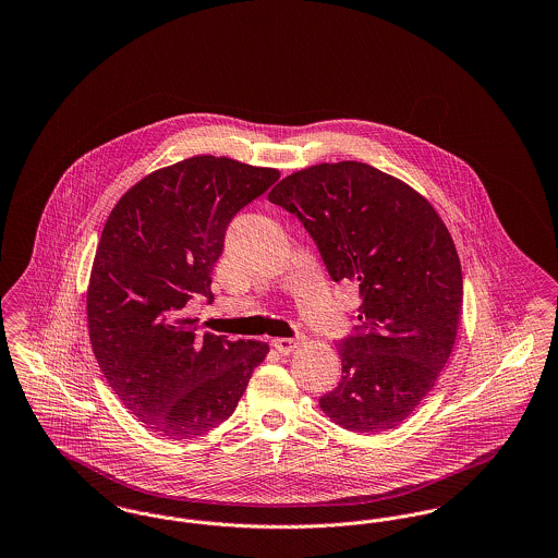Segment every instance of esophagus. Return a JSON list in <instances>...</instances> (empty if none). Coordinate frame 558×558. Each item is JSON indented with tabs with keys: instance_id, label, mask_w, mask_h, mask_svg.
<instances>
[{
	"instance_id": "1",
	"label": "esophagus",
	"mask_w": 558,
	"mask_h": 558,
	"mask_svg": "<svg viewBox=\"0 0 558 558\" xmlns=\"http://www.w3.org/2000/svg\"><path fill=\"white\" fill-rule=\"evenodd\" d=\"M299 337L296 339H271V345L274 349L278 351V353H282V355H289L294 347L299 345Z\"/></svg>"
}]
</instances>
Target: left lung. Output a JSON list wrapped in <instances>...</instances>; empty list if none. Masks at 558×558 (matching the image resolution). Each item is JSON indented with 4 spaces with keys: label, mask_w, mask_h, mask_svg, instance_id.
Listing matches in <instances>:
<instances>
[{
    "label": "left lung",
    "mask_w": 558,
    "mask_h": 558,
    "mask_svg": "<svg viewBox=\"0 0 558 558\" xmlns=\"http://www.w3.org/2000/svg\"><path fill=\"white\" fill-rule=\"evenodd\" d=\"M267 198L303 223L335 282L360 287V324L337 343L343 376L319 408L355 433L398 426L456 341L462 269L448 228L418 192L355 160L296 171Z\"/></svg>",
    "instance_id": "obj_1"
}]
</instances>
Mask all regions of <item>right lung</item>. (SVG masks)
I'll return each instance as SVG.
<instances>
[{
    "label": "right lung",
    "instance_id": "1",
    "mask_svg": "<svg viewBox=\"0 0 558 558\" xmlns=\"http://www.w3.org/2000/svg\"><path fill=\"white\" fill-rule=\"evenodd\" d=\"M278 178L192 157L146 175L108 215L87 289L89 341L114 396L162 437H196L230 418L269 351L262 341L196 337L182 310L196 294L211 301L230 221Z\"/></svg>",
    "mask_w": 558,
    "mask_h": 558
}]
</instances>
